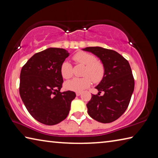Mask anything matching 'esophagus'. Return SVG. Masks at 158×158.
Here are the masks:
<instances>
[{
	"instance_id": "obj_1",
	"label": "esophagus",
	"mask_w": 158,
	"mask_h": 158,
	"mask_svg": "<svg viewBox=\"0 0 158 158\" xmlns=\"http://www.w3.org/2000/svg\"><path fill=\"white\" fill-rule=\"evenodd\" d=\"M76 95H77V96L81 95V92H77V93H76Z\"/></svg>"
}]
</instances>
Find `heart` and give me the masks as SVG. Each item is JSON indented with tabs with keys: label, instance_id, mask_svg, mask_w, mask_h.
Segmentation results:
<instances>
[{
	"label": "heart",
	"instance_id": "b5f03b06",
	"mask_svg": "<svg viewBox=\"0 0 158 158\" xmlns=\"http://www.w3.org/2000/svg\"><path fill=\"white\" fill-rule=\"evenodd\" d=\"M73 59L77 65H84L81 78H74L67 81L65 86L67 89L75 92H81L91 84L100 83L105 77V65L102 61L97 60L95 56L85 52H79L73 55ZM60 74L64 79H68L73 76V66L68 61H64L60 65Z\"/></svg>",
	"mask_w": 158,
	"mask_h": 158
}]
</instances>
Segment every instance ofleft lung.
Listing matches in <instances>:
<instances>
[{
	"mask_svg": "<svg viewBox=\"0 0 158 158\" xmlns=\"http://www.w3.org/2000/svg\"><path fill=\"white\" fill-rule=\"evenodd\" d=\"M100 58L105 65V77L97 86L98 94L86 105L89 116L98 122L109 123L121 117L128 107L135 89V79L128 61L116 52L100 47L84 49ZM104 92L101 96L100 93Z\"/></svg>",
	"mask_w": 158,
	"mask_h": 158,
	"instance_id": "obj_1",
	"label": "left lung"
}]
</instances>
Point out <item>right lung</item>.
<instances>
[{"label": "right lung", "instance_id": "add662e5", "mask_svg": "<svg viewBox=\"0 0 158 158\" xmlns=\"http://www.w3.org/2000/svg\"><path fill=\"white\" fill-rule=\"evenodd\" d=\"M68 56L64 49L49 48L34 54L21 69V98L31 116L41 123L53 125L65 120L76 97L71 90L60 91L63 83L60 65Z\"/></svg>", "mask_w": 158, "mask_h": 158}]
</instances>
